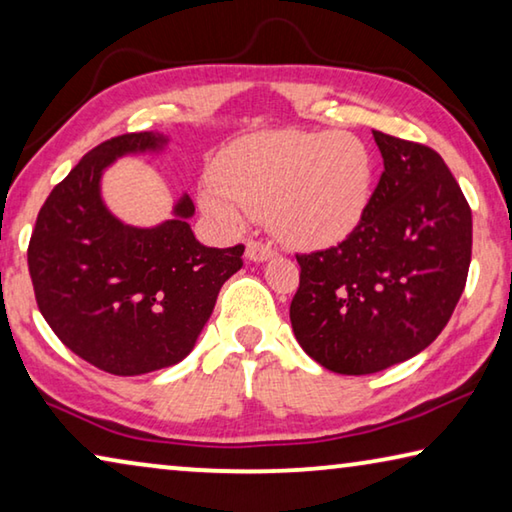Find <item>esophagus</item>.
Listing matches in <instances>:
<instances>
[{"instance_id": "obj_1", "label": "esophagus", "mask_w": 512, "mask_h": 512, "mask_svg": "<svg viewBox=\"0 0 512 512\" xmlns=\"http://www.w3.org/2000/svg\"><path fill=\"white\" fill-rule=\"evenodd\" d=\"M246 257L253 259V262H266V259L273 257V248L269 243L259 241V239H250L246 243Z\"/></svg>"}]
</instances>
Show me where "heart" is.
<instances>
[{
    "label": "heart",
    "mask_w": 512,
    "mask_h": 512,
    "mask_svg": "<svg viewBox=\"0 0 512 512\" xmlns=\"http://www.w3.org/2000/svg\"><path fill=\"white\" fill-rule=\"evenodd\" d=\"M371 184L373 159L358 136L285 129L232 143L202 184L200 207L232 232L248 214H269L282 241L321 248L358 227Z\"/></svg>",
    "instance_id": "1"
}]
</instances>
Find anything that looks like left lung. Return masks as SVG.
Here are the masks:
<instances>
[{
  "mask_svg": "<svg viewBox=\"0 0 512 512\" xmlns=\"http://www.w3.org/2000/svg\"><path fill=\"white\" fill-rule=\"evenodd\" d=\"M385 170L344 241L296 255L294 335L346 376L410 360L449 323L472 262V209L428 145L373 132Z\"/></svg>",
  "mask_w": 512,
  "mask_h": 512,
  "instance_id": "1",
  "label": "left lung"
}]
</instances>
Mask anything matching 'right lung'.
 <instances>
[{"label":"right lung","instance_id":"add662e5","mask_svg":"<svg viewBox=\"0 0 512 512\" xmlns=\"http://www.w3.org/2000/svg\"><path fill=\"white\" fill-rule=\"evenodd\" d=\"M152 132L113 136L52 189L31 232L27 262L40 314L72 353L113 376H141L184 360L243 266V246L193 237L189 196L157 227L120 223L100 196L102 170L123 154L159 150Z\"/></svg>","mask_w":512,"mask_h":512}]
</instances>
